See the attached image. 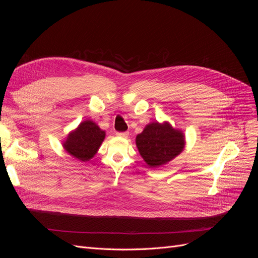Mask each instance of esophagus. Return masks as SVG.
Returning <instances> with one entry per match:
<instances>
[{
	"instance_id": "1",
	"label": "esophagus",
	"mask_w": 258,
	"mask_h": 258,
	"mask_svg": "<svg viewBox=\"0 0 258 258\" xmlns=\"http://www.w3.org/2000/svg\"><path fill=\"white\" fill-rule=\"evenodd\" d=\"M116 135L120 138H128V136H129L128 132H117Z\"/></svg>"
}]
</instances>
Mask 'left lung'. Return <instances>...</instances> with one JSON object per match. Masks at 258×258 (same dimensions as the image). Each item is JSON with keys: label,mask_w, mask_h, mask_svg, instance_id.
<instances>
[{"label": "left lung", "mask_w": 258, "mask_h": 258, "mask_svg": "<svg viewBox=\"0 0 258 258\" xmlns=\"http://www.w3.org/2000/svg\"><path fill=\"white\" fill-rule=\"evenodd\" d=\"M138 151L150 168H159L173 160L185 148V135L169 121H153L136 138Z\"/></svg>", "instance_id": "obj_1"}]
</instances>
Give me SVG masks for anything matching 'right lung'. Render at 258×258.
Masks as SVG:
<instances>
[{"label":"right lung","instance_id":"obj_1","mask_svg":"<svg viewBox=\"0 0 258 258\" xmlns=\"http://www.w3.org/2000/svg\"><path fill=\"white\" fill-rule=\"evenodd\" d=\"M105 139V131L90 119L82 121L63 140L64 151L76 160L89 161L95 157Z\"/></svg>","mask_w":258,"mask_h":258}]
</instances>
